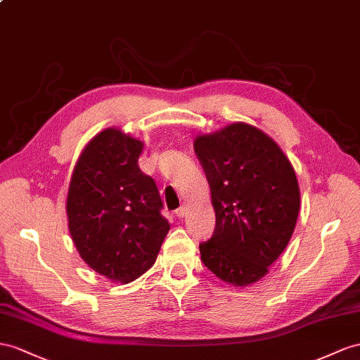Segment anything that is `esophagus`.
<instances>
[{
	"instance_id": "esophagus-1",
	"label": "esophagus",
	"mask_w": 360,
	"mask_h": 360,
	"mask_svg": "<svg viewBox=\"0 0 360 360\" xmlns=\"http://www.w3.org/2000/svg\"><path fill=\"white\" fill-rule=\"evenodd\" d=\"M187 211H188V208H187V205H182V207H179L176 211H174V214H176V217H184L187 214Z\"/></svg>"
}]
</instances>
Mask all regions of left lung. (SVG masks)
<instances>
[{
	"mask_svg": "<svg viewBox=\"0 0 360 360\" xmlns=\"http://www.w3.org/2000/svg\"><path fill=\"white\" fill-rule=\"evenodd\" d=\"M195 152L216 211L214 233L199 245L202 263L245 288L268 274L290 240L300 213L297 174L278 144L246 123L199 135Z\"/></svg>",
	"mask_w": 360,
	"mask_h": 360,
	"instance_id": "obj_1",
	"label": "left lung"
}]
</instances>
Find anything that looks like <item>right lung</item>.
<instances>
[{"label":"right lung","instance_id":"obj_1","mask_svg":"<svg viewBox=\"0 0 360 360\" xmlns=\"http://www.w3.org/2000/svg\"><path fill=\"white\" fill-rule=\"evenodd\" d=\"M144 143L117 127L82 150L70 181L68 228L84 262L115 283L149 271L170 225L155 181L138 165Z\"/></svg>","mask_w":360,"mask_h":360}]
</instances>
